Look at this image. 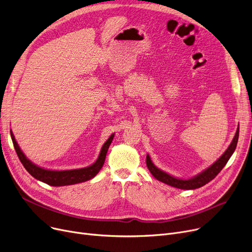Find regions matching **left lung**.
Returning <instances> with one entry per match:
<instances>
[{"instance_id": "obj_1", "label": "left lung", "mask_w": 252, "mask_h": 252, "mask_svg": "<svg viewBox=\"0 0 252 252\" xmlns=\"http://www.w3.org/2000/svg\"><path fill=\"white\" fill-rule=\"evenodd\" d=\"M238 138H239V126H238V127H237L236 134L233 138V141L230 144V146L219 158V159L214 164H211L209 167H207L205 170H203L202 173H200L199 175H197L194 178L189 179V180H182V179L175 178L173 176L166 174L165 171L156 167L154 165V163L152 162L149 154H147V156H146V164H147L148 169L150 170V173L156 180L160 181L164 184H167L171 187L183 189V190H193V189L200 188V187L204 186V185L207 184L208 182H210L211 180H214L220 171L223 168V166L227 164L228 160L230 159V157L232 156V154L234 153V151L236 149Z\"/></svg>"}]
</instances>
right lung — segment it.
I'll return each instance as SVG.
<instances>
[{
    "instance_id": "1",
    "label": "right lung",
    "mask_w": 252,
    "mask_h": 252,
    "mask_svg": "<svg viewBox=\"0 0 252 252\" xmlns=\"http://www.w3.org/2000/svg\"><path fill=\"white\" fill-rule=\"evenodd\" d=\"M10 134H11L13 145H14L15 151L19 157V160L23 164L24 168L28 170L34 179L41 181L43 183H46L50 185V186H55V187L67 186V185L83 183L94 178L99 173L104 164L106 154H107L108 148L114 137V134H112L109 137V139L104 143V145L101 148L98 159L92 165L84 168H78V169L51 170V169H45L43 167H39L34 163H32L30 159H28L26 156L24 155V153L21 151L20 147L18 146V144L15 140L14 135L12 133V130H10Z\"/></svg>"
}]
</instances>
